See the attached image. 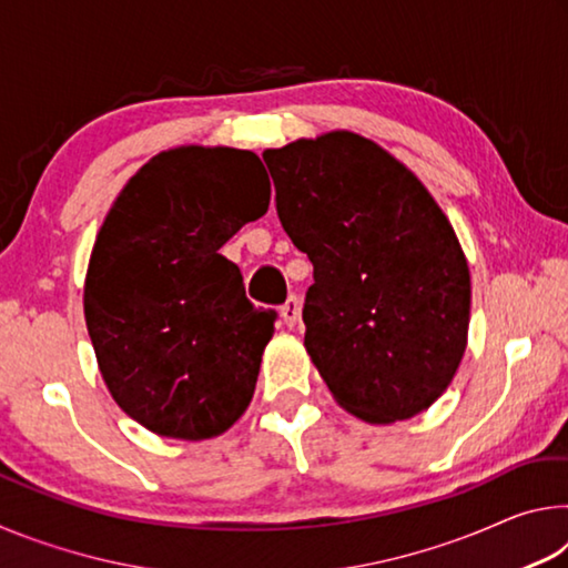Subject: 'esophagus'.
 Segmentation results:
<instances>
[{
    "label": "esophagus",
    "mask_w": 568,
    "mask_h": 568,
    "mask_svg": "<svg viewBox=\"0 0 568 568\" xmlns=\"http://www.w3.org/2000/svg\"><path fill=\"white\" fill-rule=\"evenodd\" d=\"M281 318L287 325V328H295L297 323H301V301H297L295 295L287 297L281 307Z\"/></svg>",
    "instance_id": "1"
}]
</instances>
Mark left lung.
I'll list each match as a JSON object with an SVG mask.
<instances>
[{"mask_svg":"<svg viewBox=\"0 0 568 568\" xmlns=\"http://www.w3.org/2000/svg\"><path fill=\"white\" fill-rule=\"evenodd\" d=\"M277 215L311 257L305 351L371 426L428 410L468 345L470 273L426 185L378 142L331 130L263 152Z\"/></svg>","mask_w":568,"mask_h":568,"instance_id":"left-lung-1","label":"left lung"}]
</instances>
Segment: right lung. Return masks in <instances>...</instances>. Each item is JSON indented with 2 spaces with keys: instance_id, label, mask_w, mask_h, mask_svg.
I'll list each match as a JSON object with an SVG mask.
<instances>
[{
  "instance_id": "add662e5",
  "label": "right lung",
  "mask_w": 568,
  "mask_h": 568,
  "mask_svg": "<svg viewBox=\"0 0 568 568\" xmlns=\"http://www.w3.org/2000/svg\"><path fill=\"white\" fill-rule=\"evenodd\" d=\"M271 205L261 158L225 145L158 152L94 237L84 323L114 403L152 434L207 440L253 400L273 311L217 250Z\"/></svg>"
}]
</instances>
